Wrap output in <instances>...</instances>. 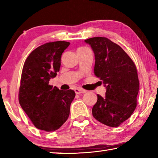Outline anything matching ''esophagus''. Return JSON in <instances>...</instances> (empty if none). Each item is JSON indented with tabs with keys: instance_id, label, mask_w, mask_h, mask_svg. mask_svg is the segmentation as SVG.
Masks as SVG:
<instances>
[{
	"instance_id": "obj_1",
	"label": "esophagus",
	"mask_w": 158,
	"mask_h": 158,
	"mask_svg": "<svg viewBox=\"0 0 158 158\" xmlns=\"http://www.w3.org/2000/svg\"><path fill=\"white\" fill-rule=\"evenodd\" d=\"M74 92H75L76 94H81V93H86V90L82 89H79V88H77V89H74Z\"/></svg>"
}]
</instances>
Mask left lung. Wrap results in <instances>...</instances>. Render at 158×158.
Listing matches in <instances>:
<instances>
[{"label":"left lung","mask_w":158,"mask_h":158,"mask_svg":"<svg viewBox=\"0 0 158 158\" xmlns=\"http://www.w3.org/2000/svg\"><path fill=\"white\" fill-rule=\"evenodd\" d=\"M84 42L94 52L95 75L106 87L105 98L98 95L93 116L107 126H119L137 106L139 89L137 68L125 51L106 37H92Z\"/></svg>","instance_id":"left-lung-1"}]
</instances>
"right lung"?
Masks as SVG:
<instances>
[{"mask_svg": "<svg viewBox=\"0 0 158 158\" xmlns=\"http://www.w3.org/2000/svg\"><path fill=\"white\" fill-rule=\"evenodd\" d=\"M69 42H48L32 52L23 65L19 92V104L37 129L53 132L68 120L74 90L49 84L60 70L61 55Z\"/></svg>", "mask_w": 158, "mask_h": 158, "instance_id": "1", "label": "right lung"}]
</instances>
